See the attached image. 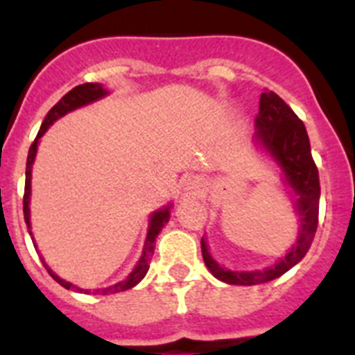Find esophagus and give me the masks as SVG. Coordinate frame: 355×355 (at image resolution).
Here are the masks:
<instances>
[{
  "mask_svg": "<svg viewBox=\"0 0 355 355\" xmlns=\"http://www.w3.org/2000/svg\"><path fill=\"white\" fill-rule=\"evenodd\" d=\"M199 187H201V183H199L198 178H190V180L184 181V190H187V193H198Z\"/></svg>",
  "mask_w": 355,
  "mask_h": 355,
  "instance_id": "34e87169",
  "label": "esophagus"
}]
</instances>
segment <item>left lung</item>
<instances>
[{"instance_id": "obj_1", "label": "left lung", "mask_w": 355, "mask_h": 355, "mask_svg": "<svg viewBox=\"0 0 355 355\" xmlns=\"http://www.w3.org/2000/svg\"><path fill=\"white\" fill-rule=\"evenodd\" d=\"M255 125L257 131L253 144L257 150L278 166L282 180L293 192L295 211L300 220L298 237L286 257H282L278 262L264 269H251V271H235L220 266L211 257L207 239L202 237V260L208 271L217 280L230 286H257L282 277L307 255L318 228L320 175L311 154V144L304 122L293 113V109L277 93L264 91L260 95V111Z\"/></svg>"}]
</instances>
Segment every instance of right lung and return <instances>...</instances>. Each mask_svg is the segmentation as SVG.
<instances>
[{
    "instance_id": "right-lung-1",
    "label": "right lung",
    "mask_w": 355,
    "mask_h": 355,
    "mask_svg": "<svg viewBox=\"0 0 355 355\" xmlns=\"http://www.w3.org/2000/svg\"><path fill=\"white\" fill-rule=\"evenodd\" d=\"M109 95V91L105 89L102 84L98 83H86V84H80V86L73 87L71 91H68L62 98L57 102L53 107L48 111L46 118H44V122H42L41 129H39L37 136H35V140L33 144L30 145V150H28V157H26V180H25V198H23V214H25V223H26V228H28L30 237L33 241V233H32V223H30V196H32V165L35 162V156H37V147H39V141H41L42 135L50 129V125H53V122H57L59 118H62L64 114L71 113L75 109H80L84 105H89L96 100L104 98V96ZM172 202L162 207L159 210H154L148 217V228H147V237H145V244H144V251H141V257L140 260L136 262L135 269H132L122 282H118L114 286H109V287H102V289H83V287L75 286L71 282H66L64 278H60L50 266L46 264V260L42 259L41 255V262L42 266L46 268V271L50 272V277L53 278L55 282H59L60 286L64 287V289H71L75 293H87V295H114V293H122V291L131 289V287L138 286L144 277L147 275L148 271V266H150V257L154 255V242H156V237L159 235L162 228L168 223L171 219V210H172ZM33 246L37 248L35 241H33Z\"/></svg>"
}]
</instances>
